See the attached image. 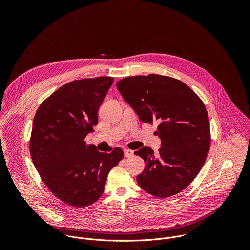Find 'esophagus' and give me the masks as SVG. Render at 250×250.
Returning <instances> with one entry per match:
<instances>
[{"label": "esophagus", "mask_w": 250, "mask_h": 250, "mask_svg": "<svg viewBox=\"0 0 250 250\" xmlns=\"http://www.w3.org/2000/svg\"><path fill=\"white\" fill-rule=\"evenodd\" d=\"M124 154L125 157H131L133 155V151L129 150V149H125L124 150Z\"/></svg>", "instance_id": "34e87169"}]
</instances>
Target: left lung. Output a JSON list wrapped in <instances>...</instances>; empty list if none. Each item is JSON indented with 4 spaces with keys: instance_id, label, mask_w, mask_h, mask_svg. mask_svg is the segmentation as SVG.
I'll return each instance as SVG.
<instances>
[{
    "instance_id": "left-lung-1",
    "label": "left lung",
    "mask_w": 250,
    "mask_h": 250,
    "mask_svg": "<svg viewBox=\"0 0 250 250\" xmlns=\"http://www.w3.org/2000/svg\"><path fill=\"white\" fill-rule=\"evenodd\" d=\"M117 88L142 123L159 124L158 154L146 146L134 152L146 163L136 176L138 185L158 198L180 193L195 179L209 149L204 103L180 80L156 74L126 77Z\"/></svg>"
}]
</instances>
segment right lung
Returning <instances> with one entry per match:
<instances>
[{
    "label": "right lung",
    "instance_id": "1",
    "mask_svg": "<svg viewBox=\"0 0 250 250\" xmlns=\"http://www.w3.org/2000/svg\"><path fill=\"white\" fill-rule=\"evenodd\" d=\"M114 78L70 82L48 97L34 116L29 149L47 188L62 202L83 208L103 194L109 172L124 157L87 146L85 137L98 124V111Z\"/></svg>",
    "mask_w": 250,
    "mask_h": 250
}]
</instances>
